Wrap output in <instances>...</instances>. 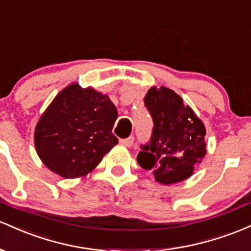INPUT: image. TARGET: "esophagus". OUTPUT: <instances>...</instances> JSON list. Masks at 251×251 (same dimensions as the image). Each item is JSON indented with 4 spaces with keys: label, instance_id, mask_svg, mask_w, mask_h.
<instances>
[{
    "label": "esophagus",
    "instance_id": "1",
    "mask_svg": "<svg viewBox=\"0 0 251 251\" xmlns=\"http://www.w3.org/2000/svg\"><path fill=\"white\" fill-rule=\"evenodd\" d=\"M120 143L122 146H125V147H131V146H133V143H134V136H129L128 139H122V140H120Z\"/></svg>",
    "mask_w": 251,
    "mask_h": 251
}]
</instances>
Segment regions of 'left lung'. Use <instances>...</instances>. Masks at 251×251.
I'll return each instance as SVG.
<instances>
[{
  "label": "left lung",
  "instance_id": "obj_1",
  "mask_svg": "<svg viewBox=\"0 0 251 251\" xmlns=\"http://www.w3.org/2000/svg\"><path fill=\"white\" fill-rule=\"evenodd\" d=\"M145 104L153 118L151 142L142 146L137 162L151 171L157 182L176 184L190 178L206 154L202 121L173 90L149 89Z\"/></svg>",
  "mask_w": 251,
  "mask_h": 251
}]
</instances>
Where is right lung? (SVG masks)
Returning <instances> with one entry per match:
<instances>
[{"instance_id": "right-lung-1", "label": "right lung", "mask_w": 251, "mask_h": 251, "mask_svg": "<svg viewBox=\"0 0 251 251\" xmlns=\"http://www.w3.org/2000/svg\"><path fill=\"white\" fill-rule=\"evenodd\" d=\"M117 115L109 96L70 84L36 123V153L49 170L65 179L86 176L117 145L112 134Z\"/></svg>"}]
</instances>
